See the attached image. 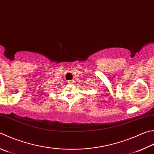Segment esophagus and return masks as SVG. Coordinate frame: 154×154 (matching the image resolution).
Returning a JSON list of instances; mask_svg holds the SVG:
<instances>
[{
	"label": "esophagus",
	"instance_id": "34e87169",
	"mask_svg": "<svg viewBox=\"0 0 154 154\" xmlns=\"http://www.w3.org/2000/svg\"><path fill=\"white\" fill-rule=\"evenodd\" d=\"M67 83H69V84H71V85H72L74 83V81L73 80H70V81H68L67 82Z\"/></svg>",
	"mask_w": 154,
	"mask_h": 154
}]
</instances>
